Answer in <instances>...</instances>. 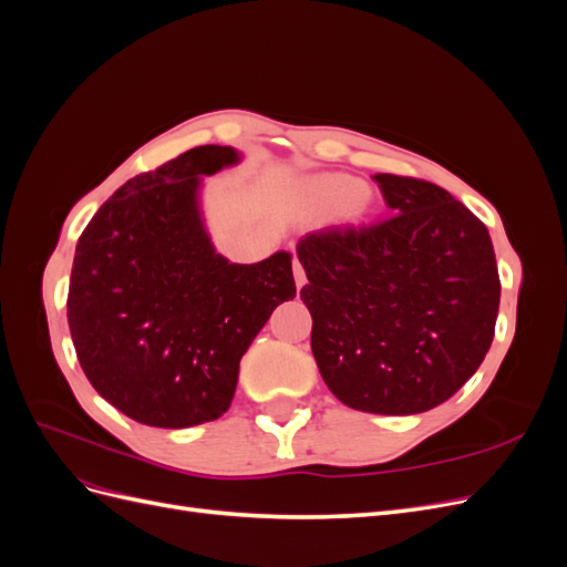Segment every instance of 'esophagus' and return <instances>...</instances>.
<instances>
[{"instance_id": "obj_1", "label": "esophagus", "mask_w": 567, "mask_h": 567, "mask_svg": "<svg viewBox=\"0 0 567 567\" xmlns=\"http://www.w3.org/2000/svg\"><path fill=\"white\" fill-rule=\"evenodd\" d=\"M293 277H296V286H298V288H302V286H305V281H307V277H305V269H302V265H300L298 257L293 260Z\"/></svg>"}]
</instances>
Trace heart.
Listing matches in <instances>:
<instances>
[{
	"label": "heart",
	"instance_id": "obj_1",
	"mask_svg": "<svg viewBox=\"0 0 567 567\" xmlns=\"http://www.w3.org/2000/svg\"><path fill=\"white\" fill-rule=\"evenodd\" d=\"M312 198L326 210L350 208L364 198V184L350 177H321L310 184Z\"/></svg>",
	"mask_w": 567,
	"mask_h": 567
}]
</instances>
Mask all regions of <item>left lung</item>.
Returning <instances> with one entry per match:
<instances>
[{"label": "left lung", "mask_w": 567, "mask_h": 567, "mask_svg": "<svg viewBox=\"0 0 567 567\" xmlns=\"http://www.w3.org/2000/svg\"><path fill=\"white\" fill-rule=\"evenodd\" d=\"M392 215L302 236L323 383L357 411L421 414L483 364L499 312L487 227L442 186L375 175Z\"/></svg>", "instance_id": "obj_1"}]
</instances>
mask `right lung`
<instances>
[{"label":"right lung","instance_id":"add662e5","mask_svg":"<svg viewBox=\"0 0 567 567\" xmlns=\"http://www.w3.org/2000/svg\"><path fill=\"white\" fill-rule=\"evenodd\" d=\"M231 146H196L125 182L84 227L68 326L94 390L153 427H188L229 409L238 362L284 300L290 252L236 265L203 225V175L236 165Z\"/></svg>","mask_w":567,"mask_h":567}]
</instances>
